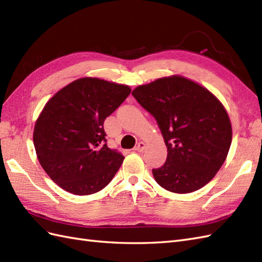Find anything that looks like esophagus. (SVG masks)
<instances>
[{"label": "esophagus", "instance_id": "1", "mask_svg": "<svg viewBox=\"0 0 262 262\" xmlns=\"http://www.w3.org/2000/svg\"><path fill=\"white\" fill-rule=\"evenodd\" d=\"M145 147H146V144L144 142H139L138 145L136 146V150L137 151H143L145 149Z\"/></svg>", "mask_w": 262, "mask_h": 262}]
</instances>
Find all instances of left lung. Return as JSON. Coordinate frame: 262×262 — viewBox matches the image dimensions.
Here are the masks:
<instances>
[{
    "mask_svg": "<svg viewBox=\"0 0 262 262\" xmlns=\"http://www.w3.org/2000/svg\"><path fill=\"white\" fill-rule=\"evenodd\" d=\"M133 96L156 118L167 146V160L152 169L166 190L188 193L216 176L229 151L232 128L223 103L182 75L137 86Z\"/></svg>",
    "mask_w": 262,
    "mask_h": 262,
    "instance_id": "1",
    "label": "left lung"
}]
</instances>
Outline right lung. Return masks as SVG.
<instances>
[{"label": "right lung", "mask_w": 262, "mask_h": 262, "mask_svg": "<svg viewBox=\"0 0 262 262\" xmlns=\"http://www.w3.org/2000/svg\"><path fill=\"white\" fill-rule=\"evenodd\" d=\"M128 85L82 77L51 97L33 132L36 156L53 182L74 195L111 183L124 156L106 142L104 120L129 95Z\"/></svg>", "instance_id": "1"}]
</instances>
